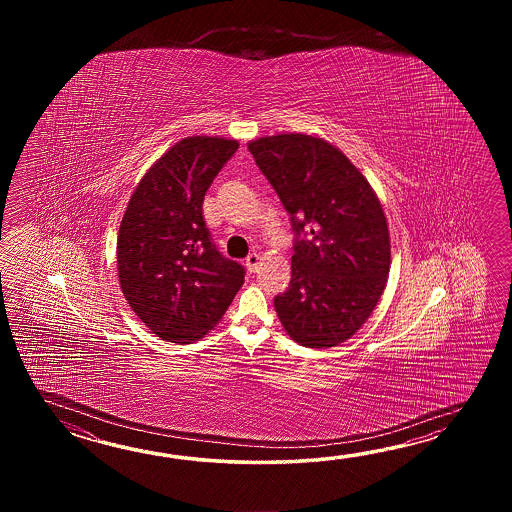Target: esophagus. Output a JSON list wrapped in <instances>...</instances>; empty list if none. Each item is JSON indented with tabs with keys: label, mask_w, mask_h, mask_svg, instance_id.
<instances>
[{
	"label": "esophagus",
	"mask_w": 512,
	"mask_h": 512,
	"mask_svg": "<svg viewBox=\"0 0 512 512\" xmlns=\"http://www.w3.org/2000/svg\"><path fill=\"white\" fill-rule=\"evenodd\" d=\"M261 256L260 254H256V252H252L247 256V260H245V265H247V269L249 271L254 272L258 269V265H260Z\"/></svg>",
	"instance_id": "1"
}]
</instances>
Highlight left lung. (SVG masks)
Returning <instances> with one entry per match:
<instances>
[{"instance_id":"1","label":"left lung","mask_w":512,"mask_h":512,"mask_svg":"<svg viewBox=\"0 0 512 512\" xmlns=\"http://www.w3.org/2000/svg\"><path fill=\"white\" fill-rule=\"evenodd\" d=\"M249 152L291 214V283L274 298L287 335L305 348L346 342L370 318L390 274V230L368 179L331 142L280 133Z\"/></svg>"}]
</instances>
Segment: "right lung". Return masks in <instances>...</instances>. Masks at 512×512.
<instances>
[{
    "instance_id": "obj_1",
    "label": "right lung",
    "mask_w": 512,
    "mask_h": 512,
    "mask_svg": "<svg viewBox=\"0 0 512 512\" xmlns=\"http://www.w3.org/2000/svg\"><path fill=\"white\" fill-rule=\"evenodd\" d=\"M240 142L196 135L174 144L142 175L120 221L117 271L133 313L157 337H205L245 280L221 256L203 219V199Z\"/></svg>"
}]
</instances>
